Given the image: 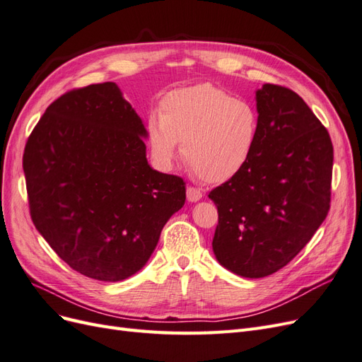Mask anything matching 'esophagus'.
I'll use <instances>...</instances> for the list:
<instances>
[{"mask_svg":"<svg viewBox=\"0 0 362 362\" xmlns=\"http://www.w3.org/2000/svg\"><path fill=\"white\" fill-rule=\"evenodd\" d=\"M202 199V192L196 187H187V201L189 202H198Z\"/></svg>","mask_w":362,"mask_h":362,"instance_id":"1","label":"esophagus"}]
</instances>
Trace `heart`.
Returning <instances> with one entry per match:
<instances>
[{"instance_id": "1", "label": "heart", "mask_w": 362, "mask_h": 362, "mask_svg": "<svg viewBox=\"0 0 362 362\" xmlns=\"http://www.w3.org/2000/svg\"><path fill=\"white\" fill-rule=\"evenodd\" d=\"M259 134L254 105L213 84L173 90L163 98L160 115L146 120L152 158L170 169L182 141V156L206 182H225L245 169Z\"/></svg>"}]
</instances>
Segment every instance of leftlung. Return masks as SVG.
Here are the masks:
<instances>
[{"instance_id":"1","label":"left lung","mask_w":362,"mask_h":362,"mask_svg":"<svg viewBox=\"0 0 362 362\" xmlns=\"http://www.w3.org/2000/svg\"><path fill=\"white\" fill-rule=\"evenodd\" d=\"M257 146L242 172L208 194L218 213L216 259L243 278L278 272L329 211L334 148L326 128L287 87L255 92Z\"/></svg>"}]
</instances>
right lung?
Wrapping results in <instances>:
<instances>
[{
    "instance_id": "add662e5",
    "label": "right lung",
    "mask_w": 362,
    "mask_h": 362,
    "mask_svg": "<svg viewBox=\"0 0 362 362\" xmlns=\"http://www.w3.org/2000/svg\"><path fill=\"white\" fill-rule=\"evenodd\" d=\"M146 125L116 83L60 96L24 151L33 223L81 275L116 282L151 258L185 202L180 177L146 160Z\"/></svg>"
}]
</instances>
